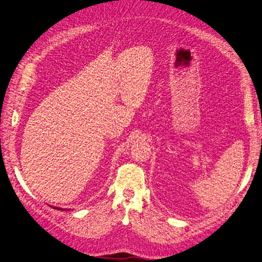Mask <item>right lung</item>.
<instances>
[{"label": "right lung", "mask_w": 262, "mask_h": 262, "mask_svg": "<svg viewBox=\"0 0 262 262\" xmlns=\"http://www.w3.org/2000/svg\"><path fill=\"white\" fill-rule=\"evenodd\" d=\"M57 209H60V210H62V209H61V208H57ZM63 210H64V209H63Z\"/></svg>", "instance_id": "right-lung-1"}]
</instances>
